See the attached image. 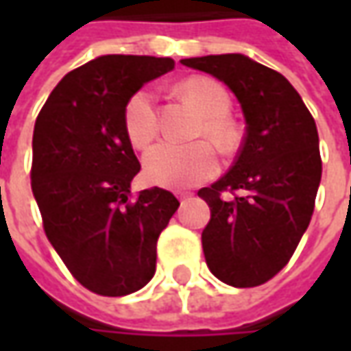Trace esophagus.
<instances>
[{"instance_id":"34e87169","label":"esophagus","mask_w":351,"mask_h":351,"mask_svg":"<svg viewBox=\"0 0 351 351\" xmlns=\"http://www.w3.org/2000/svg\"><path fill=\"white\" fill-rule=\"evenodd\" d=\"M178 197H180V203H182V205L187 201V195H178Z\"/></svg>"}]
</instances>
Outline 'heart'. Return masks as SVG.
I'll return each mask as SVG.
<instances>
[{
	"label": "heart",
	"mask_w": 351,
	"mask_h": 351,
	"mask_svg": "<svg viewBox=\"0 0 351 351\" xmlns=\"http://www.w3.org/2000/svg\"><path fill=\"white\" fill-rule=\"evenodd\" d=\"M178 91L201 115L197 136H207L217 148L232 150L238 141L236 125L228 119L230 95L215 80L205 75L187 77ZM125 132L134 148H148L158 136V109L154 93L138 89L125 105ZM219 169L217 154L207 142L178 146L162 142L144 156V176L150 183L166 187H189L210 180Z\"/></svg>",
	"instance_id": "1"
}]
</instances>
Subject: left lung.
<instances>
[{
    "mask_svg": "<svg viewBox=\"0 0 351 351\" xmlns=\"http://www.w3.org/2000/svg\"><path fill=\"white\" fill-rule=\"evenodd\" d=\"M182 64L224 82L242 105L246 136L234 164L197 195L210 207L201 240L213 276L258 287L287 265L311 223L322 176L315 119L283 75L248 56Z\"/></svg>",
    "mask_w": 351,
    "mask_h": 351,
    "instance_id": "8db88e82",
    "label": "left lung"
}]
</instances>
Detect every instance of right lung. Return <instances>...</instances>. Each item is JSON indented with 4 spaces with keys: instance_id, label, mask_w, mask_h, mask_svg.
Masks as SVG:
<instances>
[{
    "instance_id": "right-lung-1",
    "label": "right lung",
    "mask_w": 351,
    "mask_h": 351,
    "mask_svg": "<svg viewBox=\"0 0 351 351\" xmlns=\"http://www.w3.org/2000/svg\"><path fill=\"white\" fill-rule=\"evenodd\" d=\"M173 66L99 56L62 77L34 123L31 187L45 234L70 274L103 297L130 295L154 277L158 236L180 207L162 187L132 197L141 164L123 121L128 97Z\"/></svg>"
}]
</instances>
